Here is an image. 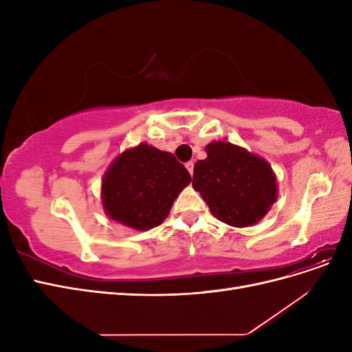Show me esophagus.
<instances>
[{"label":"esophagus","mask_w":352,"mask_h":352,"mask_svg":"<svg viewBox=\"0 0 352 352\" xmlns=\"http://www.w3.org/2000/svg\"><path fill=\"white\" fill-rule=\"evenodd\" d=\"M185 166L188 168V172L190 173V176H192L194 175V162H188Z\"/></svg>","instance_id":"34e87169"}]
</instances>
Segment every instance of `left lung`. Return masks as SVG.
<instances>
[{
    "label": "left lung",
    "instance_id": "1",
    "mask_svg": "<svg viewBox=\"0 0 352 352\" xmlns=\"http://www.w3.org/2000/svg\"><path fill=\"white\" fill-rule=\"evenodd\" d=\"M206 151L207 158L194 166V189L220 221L235 228L255 225L278 198L270 164L229 142H211Z\"/></svg>",
    "mask_w": 352,
    "mask_h": 352
}]
</instances>
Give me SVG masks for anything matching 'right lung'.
I'll return each instance as SVG.
<instances>
[{"instance_id": "right-lung-1", "label": "right lung", "mask_w": 352, "mask_h": 352, "mask_svg": "<svg viewBox=\"0 0 352 352\" xmlns=\"http://www.w3.org/2000/svg\"><path fill=\"white\" fill-rule=\"evenodd\" d=\"M190 175L173 154L141 144L117 157L102 179L107 216L136 230L162 225Z\"/></svg>"}]
</instances>
